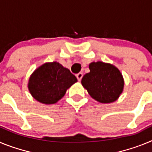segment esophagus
<instances>
[{
    "mask_svg": "<svg viewBox=\"0 0 152 152\" xmlns=\"http://www.w3.org/2000/svg\"><path fill=\"white\" fill-rule=\"evenodd\" d=\"M76 77H77V80L80 81V80H81V78L83 77V73H81V72H79L78 74H77V75H76Z\"/></svg>",
    "mask_w": 152,
    "mask_h": 152,
    "instance_id": "1",
    "label": "esophagus"
}]
</instances>
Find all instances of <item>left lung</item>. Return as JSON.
<instances>
[{"label":"left lung","instance_id":"1","mask_svg":"<svg viewBox=\"0 0 152 152\" xmlns=\"http://www.w3.org/2000/svg\"><path fill=\"white\" fill-rule=\"evenodd\" d=\"M90 72L84 75L81 84L88 94L102 103L114 102L121 94L124 80L116 67L103 61L91 62Z\"/></svg>","mask_w":152,"mask_h":152}]
</instances>
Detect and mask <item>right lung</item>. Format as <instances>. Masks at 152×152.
Instances as JSON below:
<instances>
[{
	"instance_id": "add662e5",
	"label": "right lung",
	"mask_w": 152,
	"mask_h": 152,
	"mask_svg": "<svg viewBox=\"0 0 152 152\" xmlns=\"http://www.w3.org/2000/svg\"><path fill=\"white\" fill-rule=\"evenodd\" d=\"M77 80L58 62L45 63L34 71L28 83L31 95L44 104H54Z\"/></svg>"
}]
</instances>
